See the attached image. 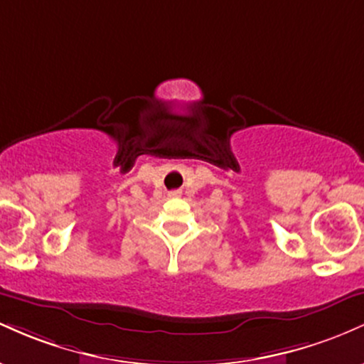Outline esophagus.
I'll return each mask as SVG.
<instances>
[{"label": "esophagus", "mask_w": 364, "mask_h": 364, "mask_svg": "<svg viewBox=\"0 0 364 364\" xmlns=\"http://www.w3.org/2000/svg\"><path fill=\"white\" fill-rule=\"evenodd\" d=\"M170 196L171 198H175V196H181V193H178V191H173V193H170Z\"/></svg>", "instance_id": "obj_1"}]
</instances>
